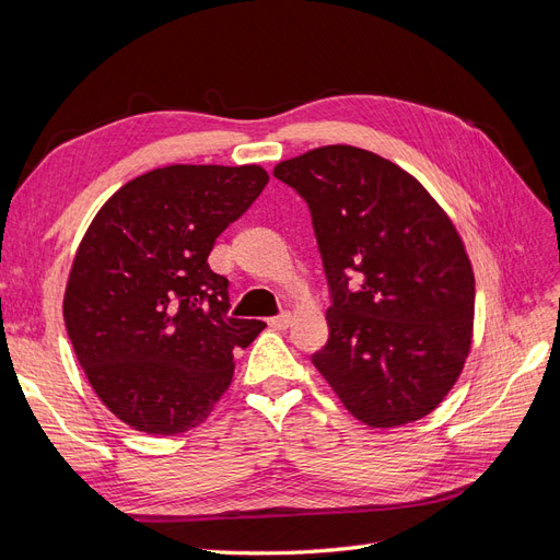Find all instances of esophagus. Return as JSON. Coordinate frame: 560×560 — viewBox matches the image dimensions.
I'll return each instance as SVG.
<instances>
[{
  "mask_svg": "<svg viewBox=\"0 0 560 560\" xmlns=\"http://www.w3.org/2000/svg\"><path fill=\"white\" fill-rule=\"evenodd\" d=\"M268 325L273 327V329H287V327L292 325V315H290V313H280V315H276V317H270Z\"/></svg>",
  "mask_w": 560,
  "mask_h": 560,
  "instance_id": "1",
  "label": "esophagus"
}]
</instances>
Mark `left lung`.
Segmentation results:
<instances>
[{"mask_svg": "<svg viewBox=\"0 0 560 560\" xmlns=\"http://www.w3.org/2000/svg\"><path fill=\"white\" fill-rule=\"evenodd\" d=\"M308 202L331 306L313 364L371 428L434 411L471 346L474 273L448 214L416 177L331 144L276 165Z\"/></svg>", "mask_w": 560, "mask_h": 560, "instance_id": "left-lung-1", "label": "left lung"}]
</instances>
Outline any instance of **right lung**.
<instances>
[{"instance_id": "obj_1", "label": "right lung", "mask_w": 560, "mask_h": 560, "mask_svg": "<svg viewBox=\"0 0 560 560\" xmlns=\"http://www.w3.org/2000/svg\"><path fill=\"white\" fill-rule=\"evenodd\" d=\"M259 165H165L130 179L91 222L65 290L81 369L126 425H200L233 378V350L266 327L229 315L214 241L259 198Z\"/></svg>"}]
</instances>
